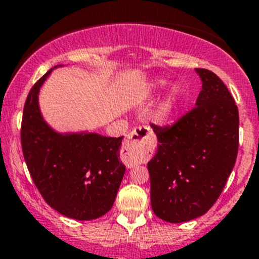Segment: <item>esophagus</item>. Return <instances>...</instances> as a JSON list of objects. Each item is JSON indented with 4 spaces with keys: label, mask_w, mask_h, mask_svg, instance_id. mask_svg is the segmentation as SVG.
I'll list each match as a JSON object with an SVG mask.
<instances>
[{
    "label": "esophagus",
    "mask_w": 259,
    "mask_h": 259,
    "mask_svg": "<svg viewBox=\"0 0 259 259\" xmlns=\"http://www.w3.org/2000/svg\"><path fill=\"white\" fill-rule=\"evenodd\" d=\"M156 139L153 132L147 126L134 127L127 135V141L124 147V162L133 167L143 161L154 148Z\"/></svg>",
    "instance_id": "1"
}]
</instances>
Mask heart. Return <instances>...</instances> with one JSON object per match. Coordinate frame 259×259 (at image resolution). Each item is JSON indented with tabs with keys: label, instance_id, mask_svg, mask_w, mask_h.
Wrapping results in <instances>:
<instances>
[{
	"label": "heart",
	"instance_id": "1",
	"mask_svg": "<svg viewBox=\"0 0 259 259\" xmlns=\"http://www.w3.org/2000/svg\"><path fill=\"white\" fill-rule=\"evenodd\" d=\"M163 85H165V81L158 80L154 83L153 89L154 91H158V89L162 88ZM180 97H181L180 88H179L178 85L172 87V88L170 89V92L166 94V97L163 98L162 102L159 103L158 108H157V111H156V117L158 118L159 121H163V120H166V118H167L168 116L172 113V111L175 110V107L178 106L179 101H180Z\"/></svg>",
	"mask_w": 259,
	"mask_h": 259
}]
</instances>
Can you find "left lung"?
Returning a JSON list of instances; mask_svg holds the SVG:
<instances>
[{
  "mask_svg": "<svg viewBox=\"0 0 259 259\" xmlns=\"http://www.w3.org/2000/svg\"><path fill=\"white\" fill-rule=\"evenodd\" d=\"M202 91L195 107L171 126L152 124L157 152L148 162L154 214L171 224L203 216L233 171L239 147V112L224 81L195 69Z\"/></svg>",
  "mask_w": 259,
  "mask_h": 259,
  "instance_id": "1",
  "label": "left lung"
}]
</instances>
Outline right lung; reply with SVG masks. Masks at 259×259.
Instances as JSON below:
<instances>
[{"label":"right lung","mask_w":259,"mask_h":259,"mask_svg":"<svg viewBox=\"0 0 259 259\" xmlns=\"http://www.w3.org/2000/svg\"><path fill=\"white\" fill-rule=\"evenodd\" d=\"M53 69L33 85L25 101L24 159L48 206L69 219H98L112 208L124 178L125 166L118 158L122 137L55 132L45 121L38 103L40 87Z\"/></svg>","instance_id":"add662e5"}]
</instances>
